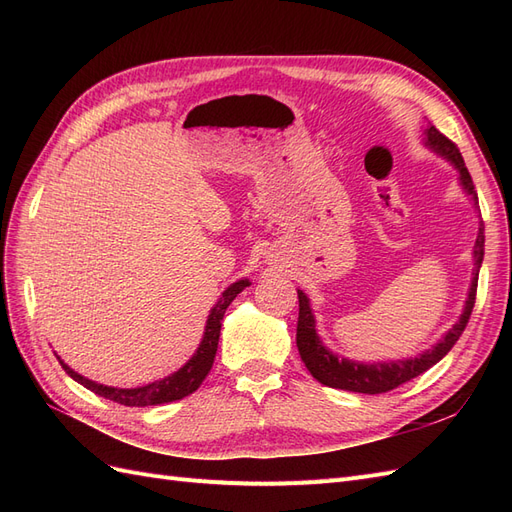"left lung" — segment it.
<instances>
[{
    "label": "left lung",
    "mask_w": 512,
    "mask_h": 512,
    "mask_svg": "<svg viewBox=\"0 0 512 512\" xmlns=\"http://www.w3.org/2000/svg\"><path fill=\"white\" fill-rule=\"evenodd\" d=\"M425 145L429 149H433L444 160L451 162L457 173H459V183L461 188L466 190V194L474 200V205H478V196L474 190L472 177L466 168V162H463L461 153L457 149V145L446 138L436 126H429L425 130ZM485 256V226L480 222L478 228V237L474 243V277L472 284L468 290V299L466 305H463V312L459 316V320L453 324V329L448 331L440 342L425 350L423 354L418 356H410V359L404 361H389V363H356L350 359H344V356L333 354L327 346L320 342V337L316 333V320L312 314V307H309V299L303 290L299 292V322H297V348L301 359L305 363V367L309 369L320 384L331 386V389H342V391H352V393H367V395H378V393H386L397 389L399 384H404L416 376H421L423 371H427L429 367L436 365L438 361H442L444 356L448 354L457 339L461 337L463 329L472 316L474 309V301H476V286H478V269L480 262H483Z\"/></svg>",
    "instance_id": "left-lung-1"
}]
</instances>
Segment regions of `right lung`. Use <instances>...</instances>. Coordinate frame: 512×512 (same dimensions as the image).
Returning a JSON list of instances; mask_svg holds the SVG:
<instances>
[{"instance_id": "1", "label": "right lung", "mask_w": 512, "mask_h": 512, "mask_svg": "<svg viewBox=\"0 0 512 512\" xmlns=\"http://www.w3.org/2000/svg\"><path fill=\"white\" fill-rule=\"evenodd\" d=\"M250 286V280H239L235 284H230L224 292L220 301L213 305L211 314L207 318V327H205V335L203 342H200L198 350L194 352L192 359L185 363L175 374H170L162 380L151 382L147 386H138V389H115V386H104L98 384L94 380H87L81 374H76L74 369H70L64 361L59 359L61 367L66 369V374L76 380L79 384H83L85 389L94 391L96 395L117 401L121 406H130V408H145V406H158V404H168V401H177L188 397L190 393H194L203 380L207 378V374L213 367V359L215 352H218V342H220V329H222V320L226 314V307L235 301L237 294Z\"/></svg>"}]
</instances>
